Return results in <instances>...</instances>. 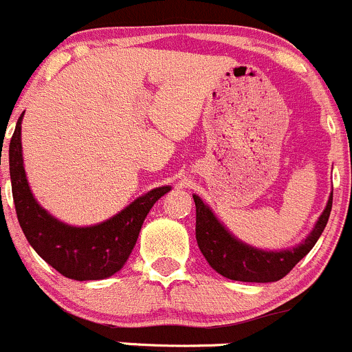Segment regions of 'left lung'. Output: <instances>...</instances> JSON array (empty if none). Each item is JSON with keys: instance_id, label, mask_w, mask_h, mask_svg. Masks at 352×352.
Masks as SVG:
<instances>
[{"instance_id": "8db88e82", "label": "left lung", "mask_w": 352, "mask_h": 352, "mask_svg": "<svg viewBox=\"0 0 352 352\" xmlns=\"http://www.w3.org/2000/svg\"><path fill=\"white\" fill-rule=\"evenodd\" d=\"M193 200L197 206V242L201 254L219 274L245 283H273L286 276L311 251L332 210L331 195L314 229L300 244L281 251H266L235 237L198 195H193Z\"/></svg>"}]
</instances>
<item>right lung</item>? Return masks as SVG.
Instances as JSON below:
<instances>
[{"label": "right lung", "instance_id": "1", "mask_svg": "<svg viewBox=\"0 0 352 352\" xmlns=\"http://www.w3.org/2000/svg\"><path fill=\"white\" fill-rule=\"evenodd\" d=\"M21 120L10 140L8 161L14 208L28 244L63 276L76 281L104 280L122 270L135 248L139 232L154 203L171 186H159L135 198L122 212L95 226H69L50 215L35 200L21 152Z\"/></svg>", "mask_w": 352, "mask_h": 352}]
</instances>
